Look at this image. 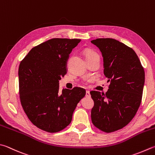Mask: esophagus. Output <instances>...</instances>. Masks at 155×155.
<instances>
[{"mask_svg": "<svg viewBox=\"0 0 155 155\" xmlns=\"http://www.w3.org/2000/svg\"><path fill=\"white\" fill-rule=\"evenodd\" d=\"M86 97H90V91H89V90H86Z\"/></svg>", "mask_w": 155, "mask_h": 155, "instance_id": "1", "label": "esophagus"}]
</instances>
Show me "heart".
Wrapping results in <instances>:
<instances>
[{"mask_svg":"<svg viewBox=\"0 0 155 155\" xmlns=\"http://www.w3.org/2000/svg\"><path fill=\"white\" fill-rule=\"evenodd\" d=\"M84 56H85L86 61L93 59V58L95 57H99V55L98 54L97 52L92 50H86L84 52Z\"/></svg>","mask_w":155,"mask_h":155,"instance_id":"heart-1","label":"heart"}]
</instances>
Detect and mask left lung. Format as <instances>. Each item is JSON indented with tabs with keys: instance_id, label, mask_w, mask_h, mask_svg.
Returning a JSON list of instances; mask_svg holds the SVG:
<instances>
[{
	"instance_id": "obj_1",
	"label": "left lung",
	"mask_w": 155,
	"mask_h": 155,
	"mask_svg": "<svg viewBox=\"0 0 155 155\" xmlns=\"http://www.w3.org/2000/svg\"><path fill=\"white\" fill-rule=\"evenodd\" d=\"M103 57L104 74L110 81L105 93L91 91L94 101L92 124L104 132H115L127 125L140 105L145 74L138 57L132 48L113 38L91 41Z\"/></svg>"
}]
</instances>
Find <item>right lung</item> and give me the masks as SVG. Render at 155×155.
<instances>
[{
    "label": "right lung",
    "mask_w": 155,
    "mask_h": 155,
    "mask_svg": "<svg viewBox=\"0 0 155 155\" xmlns=\"http://www.w3.org/2000/svg\"><path fill=\"white\" fill-rule=\"evenodd\" d=\"M80 39L52 38L35 46L19 67L20 101L28 119L47 132H60L71 123L78 103L86 95L80 87L59 92L69 54Z\"/></svg>",
    "instance_id": "obj_1"
}]
</instances>
